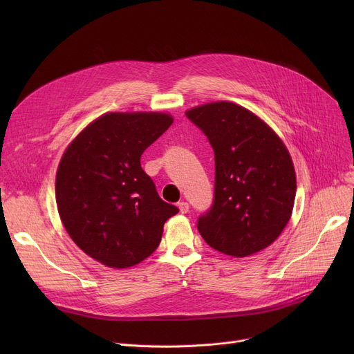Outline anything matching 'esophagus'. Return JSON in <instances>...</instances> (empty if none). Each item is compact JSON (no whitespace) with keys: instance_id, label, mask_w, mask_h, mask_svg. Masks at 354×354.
<instances>
[{"instance_id":"obj_1","label":"esophagus","mask_w":354,"mask_h":354,"mask_svg":"<svg viewBox=\"0 0 354 354\" xmlns=\"http://www.w3.org/2000/svg\"><path fill=\"white\" fill-rule=\"evenodd\" d=\"M178 207H179V211H180L182 214H187V212L189 211V203H188V202H185V201L179 202V203H178Z\"/></svg>"}]
</instances>
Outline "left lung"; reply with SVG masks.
<instances>
[{"label": "left lung", "instance_id": "1", "mask_svg": "<svg viewBox=\"0 0 354 354\" xmlns=\"http://www.w3.org/2000/svg\"><path fill=\"white\" fill-rule=\"evenodd\" d=\"M187 118L214 149L215 188L198 231L214 250L247 257L264 250L290 221L295 199L291 156L274 130L230 102L198 106Z\"/></svg>", "mask_w": 354, "mask_h": 354}]
</instances>
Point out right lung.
Returning a JSON list of instances; mask_svg holds the SVG:
<instances>
[{"label":"right lung","instance_id":"1","mask_svg":"<svg viewBox=\"0 0 354 354\" xmlns=\"http://www.w3.org/2000/svg\"><path fill=\"white\" fill-rule=\"evenodd\" d=\"M174 119L165 113H106L64 152L55 201L74 243L111 268L139 264L159 245L163 224L179 212L160 199L140 156Z\"/></svg>","mask_w":354,"mask_h":354}]
</instances>
